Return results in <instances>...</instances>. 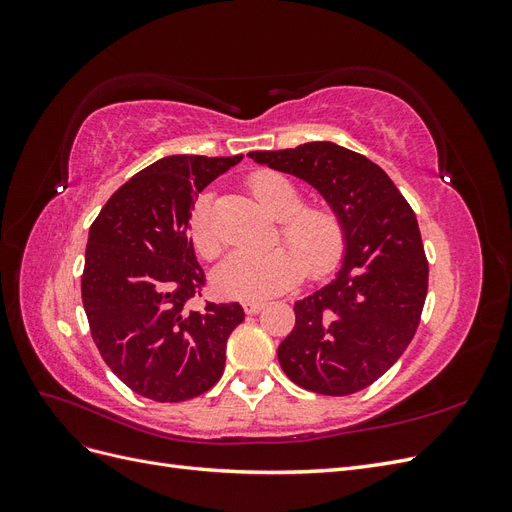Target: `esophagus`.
Returning <instances> with one entry per match:
<instances>
[{"label":"esophagus","mask_w":512,"mask_h":512,"mask_svg":"<svg viewBox=\"0 0 512 512\" xmlns=\"http://www.w3.org/2000/svg\"><path fill=\"white\" fill-rule=\"evenodd\" d=\"M262 307H265V303H262V301H245L243 303L245 314H250V316H256Z\"/></svg>","instance_id":"obj_1"}]
</instances>
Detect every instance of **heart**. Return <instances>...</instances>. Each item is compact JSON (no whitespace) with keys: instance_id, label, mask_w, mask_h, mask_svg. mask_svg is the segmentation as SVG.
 Segmentation results:
<instances>
[{"instance_id":"b5f03b06","label":"heart","mask_w":512,"mask_h":512,"mask_svg":"<svg viewBox=\"0 0 512 512\" xmlns=\"http://www.w3.org/2000/svg\"><path fill=\"white\" fill-rule=\"evenodd\" d=\"M250 190L275 220L280 237L291 247H271L260 254H230L213 271V286L226 297L260 299L288 290L303 273L327 275L344 254L346 230L339 215L327 205H303V192L286 175L262 170L250 179ZM188 235L196 252L213 260L222 250L220 232L211 220V200L200 196L188 222Z\"/></svg>"}]
</instances>
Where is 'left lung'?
I'll return each instance as SVG.
<instances>
[{"label":"left lung","instance_id":"1","mask_svg":"<svg viewBox=\"0 0 512 512\" xmlns=\"http://www.w3.org/2000/svg\"><path fill=\"white\" fill-rule=\"evenodd\" d=\"M247 156L307 181L346 230L333 280L294 303V329L277 348L284 374L320 395L367 389L421 322L429 265L412 207L378 164L329 141Z\"/></svg>","mask_w":512,"mask_h":512}]
</instances>
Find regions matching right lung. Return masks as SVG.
<instances>
[{"instance_id":"obj_1","label":"right lung","mask_w":512,"mask_h":512,"mask_svg":"<svg viewBox=\"0 0 512 512\" xmlns=\"http://www.w3.org/2000/svg\"><path fill=\"white\" fill-rule=\"evenodd\" d=\"M243 160L166 156L106 200L89 228L81 280L91 337L113 374L162 404L203 395L222 378L239 303L188 301L205 286L188 222L207 185Z\"/></svg>"}]
</instances>
